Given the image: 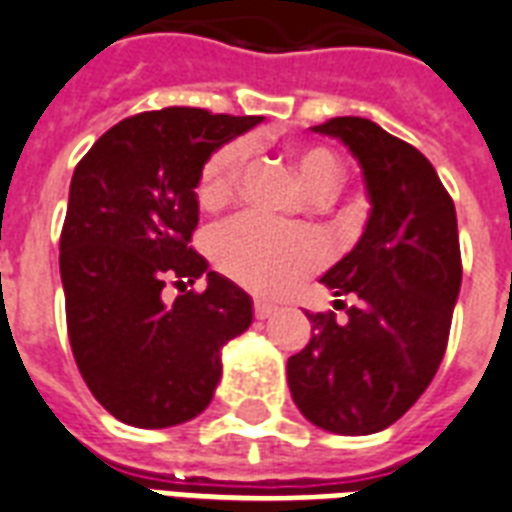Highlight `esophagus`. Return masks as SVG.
Here are the masks:
<instances>
[{"mask_svg": "<svg viewBox=\"0 0 512 512\" xmlns=\"http://www.w3.org/2000/svg\"><path fill=\"white\" fill-rule=\"evenodd\" d=\"M252 311H255L257 319H268L276 314V306L268 303V300H255V303H252Z\"/></svg>", "mask_w": 512, "mask_h": 512, "instance_id": "esophagus-1", "label": "esophagus"}]
</instances>
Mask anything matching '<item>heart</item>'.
Wrapping results in <instances>:
<instances>
[{
	"label": "heart",
	"mask_w": 512,
	"mask_h": 512,
	"mask_svg": "<svg viewBox=\"0 0 512 512\" xmlns=\"http://www.w3.org/2000/svg\"><path fill=\"white\" fill-rule=\"evenodd\" d=\"M303 185L314 195H330L343 177L341 158L322 144L292 147ZM247 169V144L228 142L206 158L198 171L195 198L204 209H220L239 193ZM209 255L233 282L249 290L279 295L317 271L327 260V244L308 228H284L260 214H239L209 233Z\"/></svg>",
	"instance_id": "heart-1"
}]
</instances>
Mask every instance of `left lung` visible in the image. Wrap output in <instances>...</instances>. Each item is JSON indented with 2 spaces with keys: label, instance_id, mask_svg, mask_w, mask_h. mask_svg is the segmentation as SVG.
Returning <instances> with one entry per match:
<instances>
[{
  "label": "left lung",
  "instance_id": "1",
  "mask_svg": "<svg viewBox=\"0 0 512 512\" xmlns=\"http://www.w3.org/2000/svg\"><path fill=\"white\" fill-rule=\"evenodd\" d=\"M314 131L354 152L373 209L357 247L322 276L357 303L346 322L308 314L311 341L287 360V381L311 424L373 435L419 400L446 354L462 284L456 209L432 163L373 120L330 117Z\"/></svg>",
  "mask_w": 512,
  "mask_h": 512
}]
</instances>
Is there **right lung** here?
Wrapping results in <instances>:
<instances>
[{
    "instance_id": "add662e5",
    "label": "right lung",
    "mask_w": 512,
    "mask_h": 512,
    "mask_svg": "<svg viewBox=\"0 0 512 512\" xmlns=\"http://www.w3.org/2000/svg\"><path fill=\"white\" fill-rule=\"evenodd\" d=\"M260 120L195 107L139 112L74 169L58 255L66 330L91 395L123 424L195 419L212 403L222 346L252 325L247 292L206 271L190 239L198 171ZM204 272V293L162 298L169 283L184 289Z\"/></svg>"
}]
</instances>
